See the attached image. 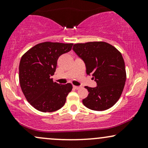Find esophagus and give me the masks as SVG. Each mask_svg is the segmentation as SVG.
Wrapping results in <instances>:
<instances>
[{
    "mask_svg": "<svg viewBox=\"0 0 148 148\" xmlns=\"http://www.w3.org/2000/svg\"><path fill=\"white\" fill-rule=\"evenodd\" d=\"M73 88H74V89H76V90H78V89H79L80 88V86H73Z\"/></svg>",
    "mask_w": 148,
    "mask_h": 148,
    "instance_id": "obj_1",
    "label": "esophagus"
}]
</instances>
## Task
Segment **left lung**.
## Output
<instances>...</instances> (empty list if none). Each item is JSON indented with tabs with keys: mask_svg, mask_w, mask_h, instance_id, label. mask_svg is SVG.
Here are the masks:
<instances>
[{
	"mask_svg": "<svg viewBox=\"0 0 148 148\" xmlns=\"http://www.w3.org/2000/svg\"><path fill=\"white\" fill-rule=\"evenodd\" d=\"M74 51L84 61L88 75H92L97 87L86 86L88 97L83 99L85 106L93 111L108 109L120 99L123 93L126 70L121 53L104 42L75 44Z\"/></svg>",
	"mask_w": 148,
	"mask_h": 148,
	"instance_id": "left-lung-1",
	"label": "left lung"
}]
</instances>
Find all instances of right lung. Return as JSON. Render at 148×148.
Listing matches in <instances>:
<instances>
[{"label":"right lung","instance_id":"add662e5","mask_svg":"<svg viewBox=\"0 0 148 148\" xmlns=\"http://www.w3.org/2000/svg\"><path fill=\"white\" fill-rule=\"evenodd\" d=\"M73 44L45 42L34 46L22 56L19 63L20 86L25 99L35 109L53 112L64 106L72 85H60L51 76L57 60L71 51Z\"/></svg>","mask_w":148,"mask_h":148}]
</instances>
